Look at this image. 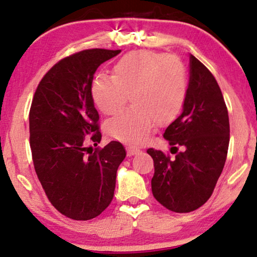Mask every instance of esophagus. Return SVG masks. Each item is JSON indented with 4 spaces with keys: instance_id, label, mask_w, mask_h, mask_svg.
Here are the masks:
<instances>
[{
    "instance_id": "esophagus-1",
    "label": "esophagus",
    "mask_w": 257,
    "mask_h": 257,
    "mask_svg": "<svg viewBox=\"0 0 257 257\" xmlns=\"http://www.w3.org/2000/svg\"><path fill=\"white\" fill-rule=\"evenodd\" d=\"M127 149V155L130 157V156H134V155H137V153H140L141 150L140 149H137L135 147H127L125 148Z\"/></svg>"
}]
</instances>
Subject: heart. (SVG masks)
<instances>
[{"mask_svg": "<svg viewBox=\"0 0 257 257\" xmlns=\"http://www.w3.org/2000/svg\"><path fill=\"white\" fill-rule=\"evenodd\" d=\"M130 94L134 105L106 123L114 140L140 144L155 123L177 118L188 94V77L182 63L164 53L130 52L113 66V75L100 72L91 86L94 105L106 115L122 108Z\"/></svg>", "mask_w": 257, "mask_h": 257, "instance_id": "1", "label": "heart"}]
</instances>
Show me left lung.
<instances>
[{"mask_svg": "<svg viewBox=\"0 0 257 257\" xmlns=\"http://www.w3.org/2000/svg\"><path fill=\"white\" fill-rule=\"evenodd\" d=\"M190 60L188 94L182 113L166 128L164 139L175 149V158L148 149L155 165L152 194L174 212L194 211L212 195L226 162L229 121L220 87L194 55ZM180 145L182 153L177 152Z\"/></svg>", "mask_w": 257, "mask_h": 257, "instance_id": "8db88e82", "label": "left lung"}]
</instances>
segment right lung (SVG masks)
Returning a JSON list of instances; mask_svg holds the SVG:
<instances>
[{"mask_svg": "<svg viewBox=\"0 0 257 257\" xmlns=\"http://www.w3.org/2000/svg\"><path fill=\"white\" fill-rule=\"evenodd\" d=\"M121 51L86 49L57 62L41 79L30 109L34 170L53 206L75 220L99 216L110 204L125 158L120 142L101 141L92 100L94 72Z\"/></svg>", "mask_w": 257, "mask_h": 257, "instance_id": "add662e5", "label": "right lung"}]
</instances>
